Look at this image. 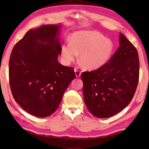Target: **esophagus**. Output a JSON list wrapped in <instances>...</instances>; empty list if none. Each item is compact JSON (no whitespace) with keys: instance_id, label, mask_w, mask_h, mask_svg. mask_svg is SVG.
Returning <instances> with one entry per match:
<instances>
[{"instance_id":"1","label":"esophagus","mask_w":149,"mask_h":149,"mask_svg":"<svg viewBox=\"0 0 149 149\" xmlns=\"http://www.w3.org/2000/svg\"><path fill=\"white\" fill-rule=\"evenodd\" d=\"M74 72H75V74H76V76L77 78H79V76H81V72L79 70H77L76 68L74 69Z\"/></svg>"}]
</instances>
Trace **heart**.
Wrapping results in <instances>:
<instances>
[{
  "instance_id": "heart-1",
  "label": "heart",
  "mask_w": 149,
  "mask_h": 149,
  "mask_svg": "<svg viewBox=\"0 0 149 149\" xmlns=\"http://www.w3.org/2000/svg\"><path fill=\"white\" fill-rule=\"evenodd\" d=\"M114 49L113 42L100 33L80 30L71 35L70 43L62 45L61 59L64 64L68 65L79 55V61L84 68L96 70L109 60Z\"/></svg>"
}]
</instances>
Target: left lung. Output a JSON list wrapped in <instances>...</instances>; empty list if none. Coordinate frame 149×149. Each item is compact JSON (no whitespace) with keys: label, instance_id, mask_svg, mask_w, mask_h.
<instances>
[{"label":"left lung","instance_id":"left-lung-1","mask_svg":"<svg viewBox=\"0 0 149 149\" xmlns=\"http://www.w3.org/2000/svg\"><path fill=\"white\" fill-rule=\"evenodd\" d=\"M119 43L107 63L81 75L86 106L98 118L118 114L132 101L136 91L139 78L138 52L121 33Z\"/></svg>","mask_w":149,"mask_h":149}]
</instances>
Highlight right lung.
Masks as SVG:
<instances>
[{"mask_svg":"<svg viewBox=\"0 0 149 149\" xmlns=\"http://www.w3.org/2000/svg\"><path fill=\"white\" fill-rule=\"evenodd\" d=\"M60 25L30 30L13 47L9 81L15 101L38 118L50 116L59 106L68 85L76 78L73 68L58 61L61 54Z\"/></svg>","mask_w":149,"mask_h":149,"instance_id":"right-lung-1","label":"right lung"}]
</instances>
